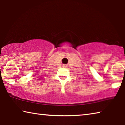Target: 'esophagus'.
Segmentation results:
<instances>
[{
  "label": "esophagus",
  "mask_w": 125,
  "mask_h": 125,
  "mask_svg": "<svg viewBox=\"0 0 125 125\" xmlns=\"http://www.w3.org/2000/svg\"><path fill=\"white\" fill-rule=\"evenodd\" d=\"M63 67H65V65H63Z\"/></svg>",
  "instance_id": "34e87169"
}]
</instances>
